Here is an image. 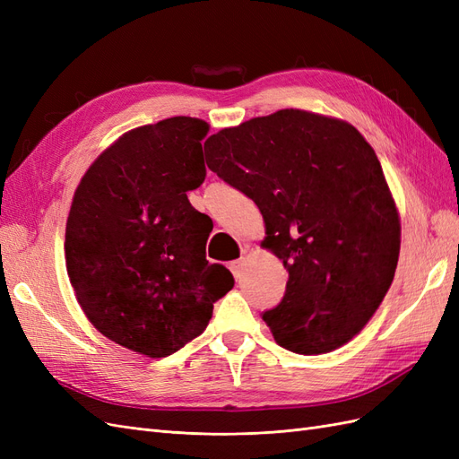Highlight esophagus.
I'll return each mask as SVG.
<instances>
[{"label": "esophagus", "mask_w": 459, "mask_h": 459, "mask_svg": "<svg viewBox=\"0 0 459 459\" xmlns=\"http://www.w3.org/2000/svg\"><path fill=\"white\" fill-rule=\"evenodd\" d=\"M243 268H245V258H239V260H233V262H230V270H231V273L235 275V280H241Z\"/></svg>", "instance_id": "obj_1"}]
</instances>
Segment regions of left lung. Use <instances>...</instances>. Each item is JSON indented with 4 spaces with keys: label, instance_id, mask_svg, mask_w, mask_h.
I'll use <instances>...</instances> for the list:
<instances>
[{
    "label": "left lung",
    "instance_id": "8db88e82",
    "mask_svg": "<svg viewBox=\"0 0 459 459\" xmlns=\"http://www.w3.org/2000/svg\"><path fill=\"white\" fill-rule=\"evenodd\" d=\"M206 164L260 208L262 247L283 260L275 342L325 354L362 331L394 280L400 216L373 147L352 124L281 108L208 137Z\"/></svg>",
    "mask_w": 459,
    "mask_h": 459
}]
</instances>
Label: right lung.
Instances as JSON below:
<instances>
[{"instance_id":"1","label":"right lung","mask_w":459,"mask_h":459,"mask_svg":"<svg viewBox=\"0 0 459 459\" xmlns=\"http://www.w3.org/2000/svg\"><path fill=\"white\" fill-rule=\"evenodd\" d=\"M206 134L191 117L122 134L80 179L68 212L65 258L78 304L107 339L149 358L199 337L235 283L208 264L212 220L187 199L204 182Z\"/></svg>"}]
</instances>
